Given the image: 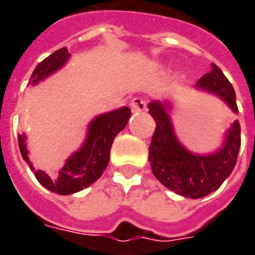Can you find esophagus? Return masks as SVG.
<instances>
[{
    "label": "esophagus",
    "mask_w": 255,
    "mask_h": 255,
    "mask_svg": "<svg viewBox=\"0 0 255 255\" xmlns=\"http://www.w3.org/2000/svg\"><path fill=\"white\" fill-rule=\"evenodd\" d=\"M132 111L133 112H143V111H146V101L144 99H140V98H134L132 102Z\"/></svg>",
    "instance_id": "obj_1"
}]
</instances>
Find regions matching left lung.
<instances>
[{
    "instance_id": "8db88e82",
    "label": "left lung",
    "mask_w": 255,
    "mask_h": 255,
    "mask_svg": "<svg viewBox=\"0 0 255 255\" xmlns=\"http://www.w3.org/2000/svg\"><path fill=\"white\" fill-rule=\"evenodd\" d=\"M196 89L216 95L231 112L239 113L234 88L219 66L211 64V71L201 76ZM171 109L173 102L169 99L149 103V113L156 122L149 147L152 171L164 187L176 194L200 199L217 190L234 169L241 144L240 122L231 123L219 149L201 154L189 150L179 140L171 121Z\"/></svg>"
}]
</instances>
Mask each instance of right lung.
<instances>
[{"mask_svg": "<svg viewBox=\"0 0 255 255\" xmlns=\"http://www.w3.org/2000/svg\"><path fill=\"white\" fill-rule=\"evenodd\" d=\"M71 54L66 48L55 51L54 54L45 58L41 64L36 65L28 84L35 86L42 82L48 76L64 68ZM129 118L130 109L128 106L95 116L88 125V132L82 146L65 160L64 167L55 174H48L41 169H35L28 156L25 133L18 134L19 150L22 159L29 164L31 170L35 173V177L45 189L62 196L74 194L76 191L86 189L102 176L103 170L109 163L113 139L125 129Z\"/></svg>", "mask_w": 255, "mask_h": 255, "instance_id": "obj_1", "label": "right lung"}]
</instances>
